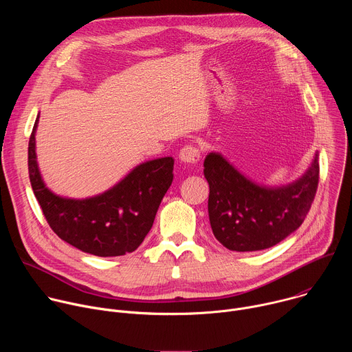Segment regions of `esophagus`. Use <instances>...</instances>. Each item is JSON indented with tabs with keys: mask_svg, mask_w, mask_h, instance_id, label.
<instances>
[{
	"mask_svg": "<svg viewBox=\"0 0 352 352\" xmlns=\"http://www.w3.org/2000/svg\"><path fill=\"white\" fill-rule=\"evenodd\" d=\"M179 160L185 164H195L199 162L200 159V150L196 147V146H184L181 150H179V155H178Z\"/></svg>",
	"mask_w": 352,
	"mask_h": 352,
	"instance_id": "34e87169",
	"label": "esophagus"
}]
</instances>
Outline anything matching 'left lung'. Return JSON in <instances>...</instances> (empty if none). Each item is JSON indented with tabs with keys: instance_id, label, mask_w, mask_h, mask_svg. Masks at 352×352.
I'll list each match as a JSON object with an SVG mask.
<instances>
[{
	"instance_id": "8db88e82",
	"label": "left lung",
	"mask_w": 352,
	"mask_h": 352,
	"mask_svg": "<svg viewBox=\"0 0 352 352\" xmlns=\"http://www.w3.org/2000/svg\"><path fill=\"white\" fill-rule=\"evenodd\" d=\"M209 182V220L216 239L230 250L254 252L277 245L304 223L319 182L318 152L302 177L281 186L258 184L221 153L204 163Z\"/></svg>"
}]
</instances>
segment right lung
<instances>
[{"label": "right lung", "instance_id": "add662e5", "mask_svg": "<svg viewBox=\"0 0 352 352\" xmlns=\"http://www.w3.org/2000/svg\"><path fill=\"white\" fill-rule=\"evenodd\" d=\"M37 124L38 116L29 140V178L50 227L63 241L94 256L133 252L152 228L171 186L174 159L140 163L103 193L85 199L63 197L50 190L41 178L36 156Z\"/></svg>", "mask_w": 352, "mask_h": 352}]
</instances>
